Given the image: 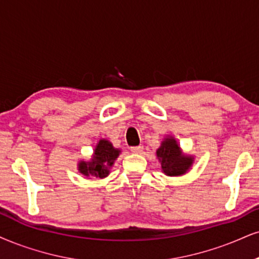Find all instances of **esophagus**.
<instances>
[{"mask_svg": "<svg viewBox=\"0 0 259 259\" xmlns=\"http://www.w3.org/2000/svg\"><path fill=\"white\" fill-rule=\"evenodd\" d=\"M143 145H139V146H132V148H131V151L133 152V154H142L143 152Z\"/></svg>", "mask_w": 259, "mask_h": 259, "instance_id": "obj_1", "label": "esophagus"}]
</instances>
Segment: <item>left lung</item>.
Instances as JSON below:
<instances>
[{
  "label": "left lung",
  "instance_id": "8db88e82",
  "mask_svg": "<svg viewBox=\"0 0 259 259\" xmlns=\"http://www.w3.org/2000/svg\"><path fill=\"white\" fill-rule=\"evenodd\" d=\"M156 154L161 162L163 173L170 177L185 174L193 162L191 156H184L181 154L177 140L173 138H165Z\"/></svg>",
  "mask_w": 259,
  "mask_h": 259
}]
</instances>
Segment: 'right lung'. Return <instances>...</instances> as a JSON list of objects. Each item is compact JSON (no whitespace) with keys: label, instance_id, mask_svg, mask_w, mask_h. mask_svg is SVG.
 <instances>
[{"label":"right lung","instance_id":"obj_1","mask_svg":"<svg viewBox=\"0 0 259 259\" xmlns=\"http://www.w3.org/2000/svg\"><path fill=\"white\" fill-rule=\"evenodd\" d=\"M120 154V150L115 149L108 140H100L95 149V155L91 162H80L79 170L82 175L96 178H104L109 174V168Z\"/></svg>","mask_w":259,"mask_h":259}]
</instances>
